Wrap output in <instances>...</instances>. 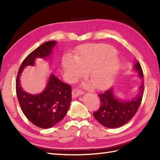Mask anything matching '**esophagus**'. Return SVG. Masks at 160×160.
<instances>
[{
  "instance_id": "esophagus-1",
  "label": "esophagus",
  "mask_w": 160,
  "mask_h": 160,
  "mask_svg": "<svg viewBox=\"0 0 160 160\" xmlns=\"http://www.w3.org/2000/svg\"><path fill=\"white\" fill-rule=\"evenodd\" d=\"M84 92L82 91H80V90H78L76 89H74L72 91V97L73 98H77L78 96H81V95H83Z\"/></svg>"
}]
</instances>
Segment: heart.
<instances>
[{
  "instance_id": "b5f03b06",
  "label": "heart",
  "mask_w": 160,
  "mask_h": 160,
  "mask_svg": "<svg viewBox=\"0 0 160 160\" xmlns=\"http://www.w3.org/2000/svg\"><path fill=\"white\" fill-rule=\"evenodd\" d=\"M115 54L116 50L106 44L84 45L73 59L64 58L62 69L71 82L88 72V78L95 89L104 90L113 82L120 68V60Z\"/></svg>"
}]
</instances>
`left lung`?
<instances>
[{"mask_svg": "<svg viewBox=\"0 0 160 160\" xmlns=\"http://www.w3.org/2000/svg\"><path fill=\"white\" fill-rule=\"evenodd\" d=\"M132 71L141 78V84L138 93L131 100H123L115 94L113 88L104 93L98 94L100 98V107L93 113L96 120L108 128L120 127L130 121L138 110L144 93V75L138 61H135Z\"/></svg>", "mask_w": 160, "mask_h": 160, "instance_id": "1", "label": "left lung"}]
</instances>
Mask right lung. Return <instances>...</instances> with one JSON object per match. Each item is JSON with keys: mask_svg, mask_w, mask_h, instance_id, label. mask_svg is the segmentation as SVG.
I'll use <instances>...</instances> for the list:
<instances>
[{"mask_svg": "<svg viewBox=\"0 0 160 160\" xmlns=\"http://www.w3.org/2000/svg\"><path fill=\"white\" fill-rule=\"evenodd\" d=\"M56 41L43 43L24 60L16 78V95L20 106L27 118L42 128H49L62 120L72 99L71 87L51 73L41 93L32 94L23 90L20 77L26 67L34 66L37 58L48 60L55 48Z\"/></svg>", "mask_w": 160, "mask_h": 160, "instance_id": "obj_1", "label": "right lung"}]
</instances>
